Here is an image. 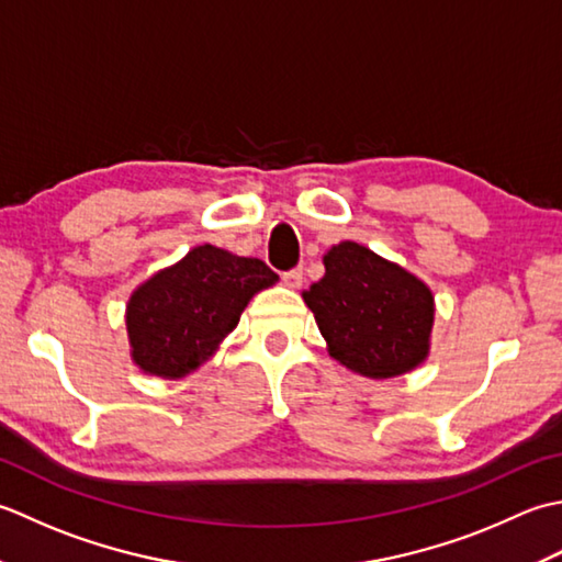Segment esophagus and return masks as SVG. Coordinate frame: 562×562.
Segmentation results:
<instances>
[{"label": "esophagus", "instance_id": "obj_1", "mask_svg": "<svg viewBox=\"0 0 562 562\" xmlns=\"http://www.w3.org/2000/svg\"><path fill=\"white\" fill-rule=\"evenodd\" d=\"M281 281L289 285V289H301L303 285V269H291V271H285L283 277H281Z\"/></svg>", "mask_w": 562, "mask_h": 562}]
</instances>
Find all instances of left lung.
I'll use <instances>...</instances> for the list:
<instances>
[{
    "label": "left lung",
    "instance_id": "1",
    "mask_svg": "<svg viewBox=\"0 0 562 562\" xmlns=\"http://www.w3.org/2000/svg\"><path fill=\"white\" fill-rule=\"evenodd\" d=\"M325 277L303 291L327 351L366 378L403 375L429 357L434 295L415 273L369 247L339 243Z\"/></svg>",
    "mask_w": 562,
    "mask_h": 562
}]
</instances>
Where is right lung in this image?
<instances>
[{"label": "right lung", "instance_id": "1", "mask_svg": "<svg viewBox=\"0 0 562 562\" xmlns=\"http://www.w3.org/2000/svg\"><path fill=\"white\" fill-rule=\"evenodd\" d=\"M279 281L261 259L201 245L137 285L125 305L131 357L145 373L184 378L237 327L251 295Z\"/></svg>", "mask_w": 562, "mask_h": 562}]
</instances>
